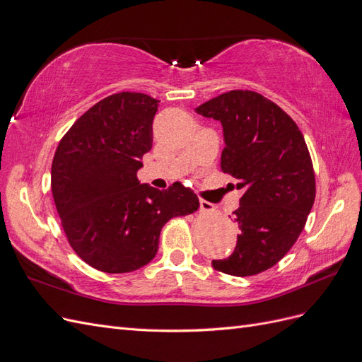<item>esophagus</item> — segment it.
<instances>
[{
  "instance_id": "34e87169",
  "label": "esophagus",
  "mask_w": 362,
  "mask_h": 362,
  "mask_svg": "<svg viewBox=\"0 0 362 362\" xmlns=\"http://www.w3.org/2000/svg\"><path fill=\"white\" fill-rule=\"evenodd\" d=\"M199 208H201V211H211V210H214V205L211 202L201 199L199 201Z\"/></svg>"
}]
</instances>
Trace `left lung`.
<instances>
[{
	"label": "left lung",
	"mask_w": 362,
	"mask_h": 362,
	"mask_svg": "<svg viewBox=\"0 0 362 362\" xmlns=\"http://www.w3.org/2000/svg\"><path fill=\"white\" fill-rule=\"evenodd\" d=\"M194 112L222 124L221 168L243 190L234 211L237 246L211 264L226 275H257L291 249L311 211L315 180L308 148L294 120L257 92L229 90Z\"/></svg>",
	"instance_id": "1"
}]
</instances>
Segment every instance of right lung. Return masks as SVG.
Segmentation results:
<instances>
[{
    "label": "right lung",
    "mask_w": 362,
    "mask_h": 362,
    "mask_svg": "<svg viewBox=\"0 0 362 362\" xmlns=\"http://www.w3.org/2000/svg\"><path fill=\"white\" fill-rule=\"evenodd\" d=\"M158 103L136 92L104 98L71 127L52 160L51 190L68 242L105 273L146 266L164 223L199 206L180 182L158 190L137 180Z\"/></svg>",
    "instance_id": "add662e5"
}]
</instances>
